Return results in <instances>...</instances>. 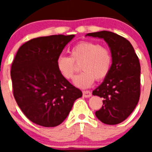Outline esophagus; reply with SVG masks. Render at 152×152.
Masks as SVG:
<instances>
[{"label":"esophagus","instance_id":"obj_1","mask_svg":"<svg viewBox=\"0 0 152 152\" xmlns=\"http://www.w3.org/2000/svg\"><path fill=\"white\" fill-rule=\"evenodd\" d=\"M91 95H92V94L90 91H83V96L84 98H90Z\"/></svg>","mask_w":152,"mask_h":152}]
</instances>
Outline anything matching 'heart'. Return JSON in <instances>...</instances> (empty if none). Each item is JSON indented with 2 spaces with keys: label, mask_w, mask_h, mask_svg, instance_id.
I'll use <instances>...</instances> for the list:
<instances>
[{
  "label": "heart",
  "mask_w": 152,
  "mask_h": 152,
  "mask_svg": "<svg viewBox=\"0 0 152 152\" xmlns=\"http://www.w3.org/2000/svg\"><path fill=\"white\" fill-rule=\"evenodd\" d=\"M80 64L82 72L74 79L73 83L80 88H88L92 85L95 79L106 78L112 65V54L107 47L93 42H80L70 50V57L61 55L56 64L59 73L66 80L73 78Z\"/></svg>",
  "instance_id": "b5f03b06"
}]
</instances>
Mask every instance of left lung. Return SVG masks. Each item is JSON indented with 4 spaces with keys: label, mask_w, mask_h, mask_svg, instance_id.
Returning <instances> with one entry per match:
<instances>
[{
    "label": "left lung",
    "mask_w": 152,
    "mask_h": 152,
    "mask_svg": "<svg viewBox=\"0 0 152 152\" xmlns=\"http://www.w3.org/2000/svg\"><path fill=\"white\" fill-rule=\"evenodd\" d=\"M86 36L104 39L112 54L110 71L93 95L103 98L95 116L106 125L125 121L136 108L140 95V64L132 44L111 31L88 33Z\"/></svg>",
    "instance_id": "obj_1"
}]
</instances>
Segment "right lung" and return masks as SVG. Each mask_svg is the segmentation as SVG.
<instances>
[{
    "label": "right lung",
    "mask_w": 152,
    "mask_h": 152,
    "mask_svg": "<svg viewBox=\"0 0 152 152\" xmlns=\"http://www.w3.org/2000/svg\"><path fill=\"white\" fill-rule=\"evenodd\" d=\"M75 35L39 37L20 46L12 64L13 95L30 121L55 127L83 94L59 73L57 57Z\"/></svg>",
    "instance_id": "obj_1"
}]
</instances>
